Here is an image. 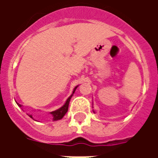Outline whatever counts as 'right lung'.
I'll return each mask as SVG.
<instances>
[{
	"label": "right lung",
	"mask_w": 158,
	"mask_h": 158,
	"mask_svg": "<svg viewBox=\"0 0 158 158\" xmlns=\"http://www.w3.org/2000/svg\"><path fill=\"white\" fill-rule=\"evenodd\" d=\"M77 87L78 86H76L75 88L73 89V94L71 95V96H69V98L67 99V101H66L65 104L63 105V106H62V107H60L59 109L56 110V111H53V112H51V114L52 115V117H53V121H56V120H60V119H62V118H63V116L65 115L66 113L68 112V110H69V102H70V99L72 98L73 95V93H74V91H75V89H77ZM20 107L22 106V105H20V104H18ZM31 118H33L32 115H29Z\"/></svg>",
	"instance_id": "right-lung-1"
}]
</instances>
